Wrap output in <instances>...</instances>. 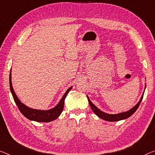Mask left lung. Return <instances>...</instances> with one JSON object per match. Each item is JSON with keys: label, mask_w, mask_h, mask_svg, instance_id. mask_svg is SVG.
Returning a JSON list of instances; mask_svg holds the SVG:
<instances>
[{"label": "left lung", "mask_w": 155, "mask_h": 155, "mask_svg": "<svg viewBox=\"0 0 155 155\" xmlns=\"http://www.w3.org/2000/svg\"><path fill=\"white\" fill-rule=\"evenodd\" d=\"M143 94H144V92H143ZM143 94H142L141 97H140V100L137 103V104L134 106V107L132 108H131L130 110H129L126 112L120 113V114H107V113L101 111V110H100L97 107H96L95 106H94L93 104L92 103V101L90 100L88 97H87V100H88V102L90 104V106H91L92 110H93V112L97 115L99 117H100V118L105 120H107V121L115 122V121H119V120H124L126 118H128V117H130L131 115L134 114V112L137 110V108H138V107H139L140 102H141L143 97Z\"/></svg>", "instance_id": "8db88e82"}]
</instances>
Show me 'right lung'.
<instances>
[{"label":"right lung","mask_w":155,"mask_h":155,"mask_svg":"<svg viewBox=\"0 0 155 155\" xmlns=\"http://www.w3.org/2000/svg\"><path fill=\"white\" fill-rule=\"evenodd\" d=\"M10 91L12 94L14 100H15L16 104L18 108V109L21 111V113L24 115L25 117H27L28 119L31 120H34L36 122H48L51 121H53L59 117V115L63 111V107H64V99H65L67 94L69 92H70L71 87H70L68 91H66L65 93L63 95V97L59 101V103L55 106L54 108H51V109L47 110H37V109H33V108H29L26 107V105L21 103L17 96L16 95L15 91H14L12 84V79H11V72L10 74Z\"/></svg>","instance_id":"1"}]
</instances>
